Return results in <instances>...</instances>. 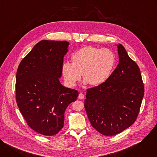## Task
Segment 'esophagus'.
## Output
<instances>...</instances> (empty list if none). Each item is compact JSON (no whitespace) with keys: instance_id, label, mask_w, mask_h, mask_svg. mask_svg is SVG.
<instances>
[{"instance_id":"34e87169","label":"esophagus","mask_w":157,"mask_h":157,"mask_svg":"<svg viewBox=\"0 0 157 157\" xmlns=\"http://www.w3.org/2000/svg\"><path fill=\"white\" fill-rule=\"evenodd\" d=\"M78 98L79 99H83L84 98V95L83 94H82V93H80L79 94V96H78Z\"/></svg>"}]
</instances>
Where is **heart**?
<instances>
[{
  "mask_svg": "<svg viewBox=\"0 0 157 157\" xmlns=\"http://www.w3.org/2000/svg\"><path fill=\"white\" fill-rule=\"evenodd\" d=\"M72 63L65 61L61 71L65 82L69 86H75L81 73L83 84L98 86L105 82L113 73L116 56L109 48H98L91 46L83 47L71 56Z\"/></svg>",
  "mask_w": 157,
  "mask_h": 157,
  "instance_id": "heart-1",
  "label": "heart"
}]
</instances>
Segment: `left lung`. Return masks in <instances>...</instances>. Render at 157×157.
Returning a JSON list of instances; mask_svg holds the SVG:
<instances>
[{"label": "left lung", "mask_w": 157, "mask_h": 157, "mask_svg": "<svg viewBox=\"0 0 157 157\" xmlns=\"http://www.w3.org/2000/svg\"><path fill=\"white\" fill-rule=\"evenodd\" d=\"M119 64L104 83L88 89L84 107L91 125L104 136H113L136 121L144 95L138 65L121 44H116Z\"/></svg>", "instance_id": "left-lung-1"}]
</instances>
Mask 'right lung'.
I'll return each instance as SVG.
<instances>
[{"label": "right lung", "instance_id": "right-lung-1", "mask_svg": "<svg viewBox=\"0 0 157 157\" xmlns=\"http://www.w3.org/2000/svg\"><path fill=\"white\" fill-rule=\"evenodd\" d=\"M66 41L41 40L20 62L16 75V101L29 126L47 136L63 127L64 112L78 96L63 86L61 67L68 52Z\"/></svg>", "mask_w": 157, "mask_h": 157}]
</instances>
